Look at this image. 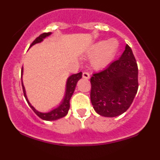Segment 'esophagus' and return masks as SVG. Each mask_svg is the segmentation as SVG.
<instances>
[{"label":"esophagus","mask_w":160,"mask_h":160,"mask_svg":"<svg viewBox=\"0 0 160 160\" xmlns=\"http://www.w3.org/2000/svg\"><path fill=\"white\" fill-rule=\"evenodd\" d=\"M90 76H89V74L88 72H83L82 73V78L84 79H89Z\"/></svg>","instance_id":"obj_1"}]
</instances>
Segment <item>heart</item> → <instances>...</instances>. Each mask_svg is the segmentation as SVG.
Here are the masks:
<instances>
[{"label":"heart","instance_id":"obj_1","mask_svg":"<svg viewBox=\"0 0 160 160\" xmlns=\"http://www.w3.org/2000/svg\"><path fill=\"white\" fill-rule=\"evenodd\" d=\"M119 43L116 39H111L107 42L102 40L91 46L89 54L95 56L92 60V66L95 69H102L107 67L117 54Z\"/></svg>","mask_w":160,"mask_h":160}]
</instances>
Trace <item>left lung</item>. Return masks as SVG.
Wrapping results in <instances>:
<instances>
[{"mask_svg": "<svg viewBox=\"0 0 160 160\" xmlns=\"http://www.w3.org/2000/svg\"><path fill=\"white\" fill-rule=\"evenodd\" d=\"M138 69L132 50L126 44L120 58L90 79V98L99 115L114 117L131 106L138 89Z\"/></svg>", "mask_w": 160, "mask_h": 160, "instance_id": "obj_1", "label": "left lung"}]
</instances>
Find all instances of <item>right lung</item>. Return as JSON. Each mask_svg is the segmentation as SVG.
Here are the masks:
<instances>
[{"instance_id": "obj_1", "label": "right lung", "mask_w": 160, "mask_h": 160, "mask_svg": "<svg viewBox=\"0 0 160 160\" xmlns=\"http://www.w3.org/2000/svg\"><path fill=\"white\" fill-rule=\"evenodd\" d=\"M51 34H52L51 32L43 33V34H41L39 37H38V38L33 41V43L31 44L30 47H32L33 45L36 44V43H39L40 42H42L44 38L49 36ZM22 74H23V68H22L21 78H22ZM81 78H82V72L78 73V74H72L71 76H70L69 78H68L67 82H66L65 94V96H64L63 100H62V102H61V104H60L58 107L55 108V109L47 112V113H42V112L37 111L35 108L31 104L30 102H29L28 99L27 98L26 93H25V86L23 85L22 80V86L24 96H25V99H26L28 105L30 106L31 108L33 110V111H34L40 119H42V120H47V121H53V120H58V119H61L62 117H65V116L68 114V112L69 108H70V100H71V96H72L73 93H74L75 87H76V85L77 83H78V80Z\"/></svg>"}]
</instances>
